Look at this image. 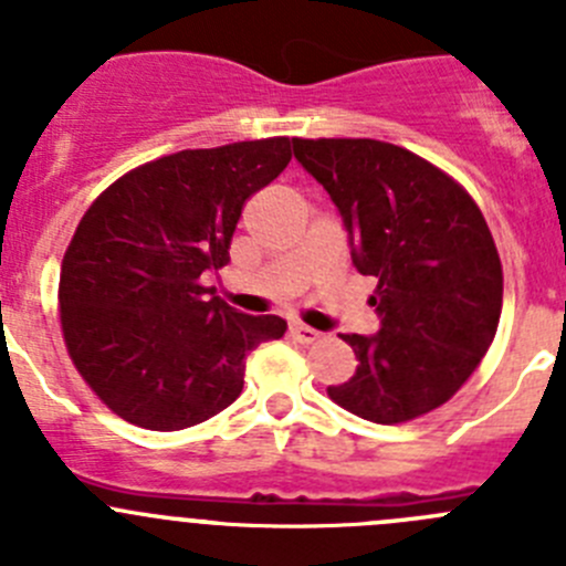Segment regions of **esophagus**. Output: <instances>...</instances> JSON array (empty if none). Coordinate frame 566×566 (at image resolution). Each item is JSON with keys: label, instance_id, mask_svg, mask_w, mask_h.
<instances>
[{"label": "esophagus", "instance_id": "esophagus-1", "mask_svg": "<svg viewBox=\"0 0 566 566\" xmlns=\"http://www.w3.org/2000/svg\"><path fill=\"white\" fill-rule=\"evenodd\" d=\"M290 335H293L298 343H315L321 337V332L307 324H301V321H293V324H290Z\"/></svg>", "mask_w": 566, "mask_h": 566}]
</instances>
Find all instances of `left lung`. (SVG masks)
Here are the masks:
<instances>
[{"label": "left lung", "mask_w": 566, "mask_h": 566, "mask_svg": "<svg viewBox=\"0 0 566 566\" xmlns=\"http://www.w3.org/2000/svg\"><path fill=\"white\" fill-rule=\"evenodd\" d=\"M329 192L352 262L377 276V335H340L357 371L332 402L377 424L441 408L489 352L503 310V265L478 203L405 147L377 139H293Z\"/></svg>", "instance_id": "1"}]
</instances>
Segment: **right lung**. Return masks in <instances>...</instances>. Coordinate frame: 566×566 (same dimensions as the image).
Wrapping results in <instances>:
<instances>
[{"mask_svg":"<svg viewBox=\"0 0 566 566\" xmlns=\"http://www.w3.org/2000/svg\"><path fill=\"white\" fill-rule=\"evenodd\" d=\"M290 139L234 142L142 164L83 214L61 265L69 357L119 419L184 430L242 394L248 352L279 315H245L200 284L229 262L242 206L290 161Z\"/></svg>","mask_w":566,"mask_h":566,"instance_id":"add662e5","label":"right lung"}]
</instances>
